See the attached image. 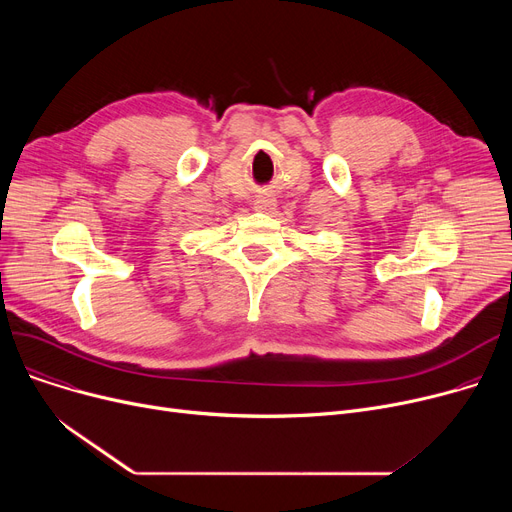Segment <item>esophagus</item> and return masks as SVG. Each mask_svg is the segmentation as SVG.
Here are the masks:
<instances>
[{"label": "esophagus", "instance_id": "1", "mask_svg": "<svg viewBox=\"0 0 512 512\" xmlns=\"http://www.w3.org/2000/svg\"><path fill=\"white\" fill-rule=\"evenodd\" d=\"M255 211H261V213H270L274 207H276V197L274 195H270V193H265V195H259L257 199H255Z\"/></svg>", "mask_w": 512, "mask_h": 512}]
</instances>
